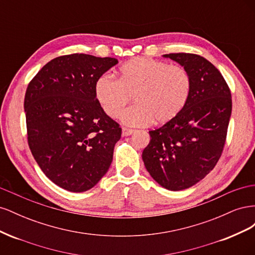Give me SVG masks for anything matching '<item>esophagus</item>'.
Wrapping results in <instances>:
<instances>
[{"instance_id": "obj_1", "label": "esophagus", "mask_w": 255, "mask_h": 255, "mask_svg": "<svg viewBox=\"0 0 255 255\" xmlns=\"http://www.w3.org/2000/svg\"><path fill=\"white\" fill-rule=\"evenodd\" d=\"M134 132H135V130L132 129V128H122V135H123V136H129V135H132Z\"/></svg>"}]
</instances>
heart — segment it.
<instances>
[{
  "label": "heart",
  "instance_id": "obj_1",
  "mask_svg": "<svg viewBox=\"0 0 255 255\" xmlns=\"http://www.w3.org/2000/svg\"><path fill=\"white\" fill-rule=\"evenodd\" d=\"M118 81L109 73L96 82V97L103 112L118 118L134 97L136 105L122 114L123 123L145 127L154 120L166 123L186 105L191 90V78L182 66L166 61L136 57L123 64Z\"/></svg>",
  "mask_w": 255,
  "mask_h": 255
}]
</instances>
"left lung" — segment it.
Wrapping results in <instances>:
<instances>
[{
    "label": "left lung",
    "instance_id": "left-lung-1",
    "mask_svg": "<svg viewBox=\"0 0 255 255\" xmlns=\"http://www.w3.org/2000/svg\"><path fill=\"white\" fill-rule=\"evenodd\" d=\"M164 56L188 71L190 96L175 118L150 130L142 160L160 186L176 191L204 179L217 164L227 139L232 98L218 69L204 57L191 53Z\"/></svg>",
    "mask_w": 255,
    "mask_h": 255
}]
</instances>
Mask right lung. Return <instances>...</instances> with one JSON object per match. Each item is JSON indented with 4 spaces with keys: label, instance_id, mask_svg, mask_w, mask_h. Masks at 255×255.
Listing matches in <instances>:
<instances>
[{
    "label": "right lung",
    "instance_id": "right-lung-1",
    "mask_svg": "<svg viewBox=\"0 0 255 255\" xmlns=\"http://www.w3.org/2000/svg\"><path fill=\"white\" fill-rule=\"evenodd\" d=\"M118 64L112 57L70 54L52 59L29 82L24 98L27 142L57 186L92 188L107 172L121 128L96 97V82Z\"/></svg>",
    "mask_w": 255,
    "mask_h": 255
}]
</instances>
